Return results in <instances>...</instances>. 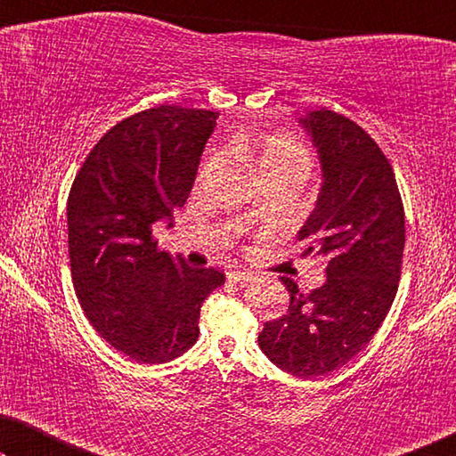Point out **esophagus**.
I'll list each match as a JSON object with an SVG mask.
<instances>
[{
    "label": "esophagus",
    "mask_w": 456,
    "mask_h": 456,
    "mask_svg": "<svg viewBox=\"0 0 456 456\" xmlns=\"http://www.w3.org/2000/svg\"><path fill=\"white\" fill-rule=\"evenodd\" d=\"M228 280H230V282H234V284H248L253 280V273L232 270V272H228Z\"/></svg>",
    "instance_id": "1"
}]
</instances>
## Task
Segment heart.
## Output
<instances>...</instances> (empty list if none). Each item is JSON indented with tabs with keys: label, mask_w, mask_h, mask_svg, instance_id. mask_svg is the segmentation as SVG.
<instances>
[{
	"label": "heart",
	"mask_w": 456,
	"mask_h": 456,
	"mask_svg": "<svg viewBox=\"0 0 456 456\" xmlns=\"http://www.w3.org/2000/svg\"><path fill=\"white\" fill-rule=\"evenodd\" d=\"M240 149L251 161L257 178H286L301 183L314 167L309 145L290 133H272L259 141H242Z\"/></svg>",
	"instance_id": "heart-1"
}]
</instances>
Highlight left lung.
Returning <instances> with one entry per match:
<instances>
[{"label":"left lung","mask_w":456,"mask_h":456,"mask_svg":"<svg viewBox=\"0 0 456 456\" xmlns=\"http://www.w3.org/2000/svg\"><path fill=\"white\" fill-rule=\"evenodd\" d=\"M301 122L323 170L298 232L301 257L326 259L328 278L303 292L282 276L289 311L265 323L259 346L280 370L314 378L351 361L386 320L403 270L404 209L388 158L359 124L326 108Z\"/></svg>","instance_id":"8db88e82"}]
</instances>
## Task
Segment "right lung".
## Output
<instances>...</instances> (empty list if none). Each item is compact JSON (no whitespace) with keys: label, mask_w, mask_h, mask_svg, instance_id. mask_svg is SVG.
<instances>
[{"label":"right lung","mask_w":456,"mask_h":456,"mask_svg":"<svg viewBox=\"0 0 456 456\" xmlns=\"http://www.w3.org/2000/svg\"><path fill=\"white\" fill-rule=\"evenodd\" d=\"M217 111L155 105L111 126L68 197L72 282L91 326L136 363H166L199 338V314L224 284L214 267L164 253L153 224L183 208Z\"/></svg>","instance_id":"add662e5"}]
</instances>
